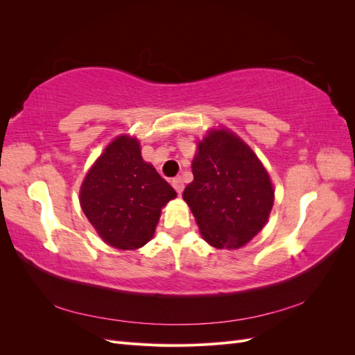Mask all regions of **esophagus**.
I'll list each match as a JSON object with an SVG mask.
<instances>
[{
    "label": "esophagus",
    "mask_w": 355,
    "mask_h": 355,
    "mask_svg": "<svg viewBox=\"0 0 355 355\" xmlns=\"http://www.w3.org/2000/svg\"><path fill=\"white\" fill-rule=\"evenodd\" d=\"M171 187H173L176 189L178 194H182V191H184V180H182V178H173L171 179Z\"/></svg>",
    "instance_id": "1"
}]
</instances>
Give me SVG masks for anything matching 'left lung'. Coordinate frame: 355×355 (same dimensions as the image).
Instances as JSON below:
<instances>
[{
    "mask_svg": "<svg viewBox=\"0 0 355 355\" xmlns=\"http://www.w3.org/2000/svg\"><path fill=\"white\" fill-rule=\"evenodd\" d=\"M192 175L184 200L210 245L239 249L263 228L274 202L272 184L240 137L211 130L198 144Z\"/></svg>",
    "mask_w": 355,
    "mask_h": 355,
    "instance_id": "8db88e82",
    "label": "left lung"
}]
</instances>
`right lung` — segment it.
I'll list each match as a JSON object with an SVG mask.
<instances>
[{
    "label": "right lung",
    "instance_id": "right-lung-1",
    "mask_svg": "<svg viewBox=\"0 0 355 355\" xmlns=\"http://www.w3.org/2000/svg\"><path fill=\"white\" fill-rule=\"evenodd\" d=\"M175 189L145 163L139 142L120 136L85 176L80 202L94 230L116 249L135 250L153 239L159 213Z\"/></svg>",
    "mask_w": 355,
    "mask_h": 355
}]
</instances>
